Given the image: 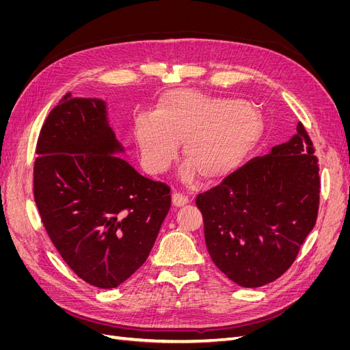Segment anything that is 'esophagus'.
Returning a JSON list of instances; mask_svg holds the SVG:
<instances>
[{"mask_svg":"<svg viewBox=\"0 0 350 350\" xmlns=\"http://www.w3.org/2000/svg\"><path fill=\"white\" fill-rule=\"evenodd\" d=\"M172 204L175 207H183V206L188 204V197L183 196L181 193H174V196H172Z\"/></svg>","mask_w":350,"mask_h":350,"instance_id":"esophagus-1","label":"esophagus"}]
</instances>
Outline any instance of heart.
Masks as SVG:
<instances>
[{
    "label": "heart",
    "mask_w": 350,
    "mask_h": 350,
    "mask_svg": "<svg viewBox=\"0 0 350 350\" xmlns=\"http://www.w3.org/2000/svg\"><path fill=\"white\" fill-rule=\"evenodd\" d=\"M260 133V115L250 103L187 89L165 93L156 112L139 113L134 121L135 143L147 172H166L184 143L185 184H193L198 175L216 181L237 171Z\"/></svg>",
    "instance_id": "obj_1"
}]
</instances>
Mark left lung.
<instances>
[{
    "mask_svg": "<svg viewBox=\"0 0 350 350\" xmlns=\"http://www.w3.org/2000/svg\"><path fill=\"white\" fill-rule=\"evenodd\" d=\"M298 122L289 142L198 194L207 251L242 288L279 279L312 230L320 203L319 161Z\"/></svg>",
    "mask_w": 350,
    "mask_h": 350,
    "instance_id": "8db88e82",
    "label": "left lung"
}]
</instances>
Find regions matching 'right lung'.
<instances>
[{"label": "right lung", "instance_id": "add662e5", "mask_svg": "<svg viewBox=\"0 0 350 350\" xmlns=\"http://www.w3.org/2000/svg\"><path fill=\"white\" fill-rule=\"evenodd\" d=\"M108 105L67 93L42 126L33 193L48 235L68 267L112 289L149 257L171 208V189L118 154Z\"/></svg>", "mask_w": 350, "mask_h": 350}]
</instances>
